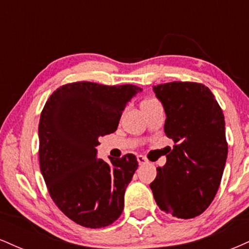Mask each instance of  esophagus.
<instances>
[{
    "mask_svg": "<svg viewBox=\"0 0 249 249\" xmlns=\"http://www.w3.org/2000/svg\"><path fill=\"white\" fill-rule=\"evenodd\" d=\"M137 160H138L139 165H144L147 162V159L145 158L144 156H142V154H138V156H137Z\"/></svg>",
    "mask_w": 249,
    "mask_h": 249,
    "instance_id": "1",
    "label": "esophagus"
}]
</instances>
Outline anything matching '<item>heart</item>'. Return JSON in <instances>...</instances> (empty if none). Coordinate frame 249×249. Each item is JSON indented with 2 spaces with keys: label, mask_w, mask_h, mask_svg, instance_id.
Returning <instances> with one entry per match:
<instances>
[{
  "label": "heart",
  "mask_w": 249,
  "mask_h": 249,
  "mask_svg": "<svg viewBox=\"0 0 249 249\" xmlns=\"http://www.w3.org/2000/svg\"><path fill=\"white\" fill-rule=\"evenodd\" d=\"M151 101H154V99H151V98H148V99H145V101H142V103H145V102H151Z\"/></svg>",
  "instance_id": "obj_1"
}]
</instances>
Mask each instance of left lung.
Returning <instances> with one entry per match:
<instances>
[{
  "instance_id": "left-lung-1",
  "label": "left lung",
  "mask_w": 249,
  "mask_h": 249,
  "mask_svg": "<svg viewBox=\"0 0 249 249\" xmlns=\"http://www.w3.org/2000/svg\"><path fill=\"white\" fill-rule=\"evenodd\" d=\"M166 112V165L150 184L164 212L181 219L198 216L213 201L221 182L228 144L225 117L207 87L196 82L154 85Z\"/></svg>"
}]
</instances>
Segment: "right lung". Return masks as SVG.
<instances>
[{"mask_svg": "<svg viewBox=\"0 0 249 249\" xmlns=\"http://www.w3.org/2000/svg\"><path fill=\"white\" fill-rule=\"evenodd\" d=\"M132 84L73 82L53 91L38 124L39 168L48 192L68 218L87 228L113 224L124 210V193L138 161L132 153L97 158L99 137L113 133Z\"/></svg>", "mask_w": 249, "mask_h": 249, "instance_id": "add662e5", "label": "right lung"}]
</instances>
